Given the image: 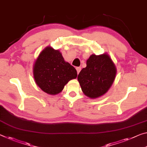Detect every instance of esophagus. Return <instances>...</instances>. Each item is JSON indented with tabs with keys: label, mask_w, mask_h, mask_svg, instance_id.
Here are the masks:
<instances>
[{
	"label": "esophagus",
	"mask_w": 147,
	"mask_h": 147,
	"mask_svg": "<svg viewBox=\"0 0 147 147\" xmlns=\"http://www.w3.org/2000/svg\"><path fill=\"white\" fill-rule=\"evenodd\" d=\"M81 68L80 67H76V70H77V72H78V74L80 73V71H81Z\"/></svg>",
	"instance_id": "esophagus-1"
}]
</instances>
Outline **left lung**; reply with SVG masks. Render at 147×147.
Returning a JSON list of instances; mask_svg holds the SVG:
<instances>
[{"label":"left lung","instance_id":"1","mask_svg":"<svg viewBox=\"0 0 147 147\" xmlns=\"http://www.w3.org/2000/svg\"><path fill=\"white\" fill-rule=\"evenodd\" d=\"M116 66L107 54L92 55L87 60V66L79 74L78 80L87 96L96 98L107 92L115 80Z\"/></svg>","mask_w":147,"mask_h":147}]
</instances>
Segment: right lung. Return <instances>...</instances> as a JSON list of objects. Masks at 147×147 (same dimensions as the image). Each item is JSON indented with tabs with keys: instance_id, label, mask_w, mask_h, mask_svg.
I'll return each instance as SVG.
<instances>
[{
	"instance_id": "right-lung-1",
	"label": "right lung",
	"mask_w": 147,
	"mask_h": 147,
	"mask_svg": "<svg viewBox=\"0 0 147 147\" xmlns=\"http://www.w3.org/2000/svg\"><path fill=\"white\" fill-rule=\"evenodd\" d=\"M35 83L44 92L56 94L62 91L69 80L78 76L75 67L64 61L59 51L47 47L33 66Z\"/></svg>"
}]
</instances>
